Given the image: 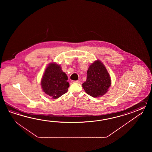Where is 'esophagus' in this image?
<instances>
[{"mask_svg": "<svg viewBox=\"0 0 152 152\" xmlns=\"http://www.w3.org/2000/svg\"><path fill=\"white\" fill-rule=\"evenodd\" d=\"M73 83H77V84H80V81L79 80L75 81Z\"/></svg>", "mask_w": 152, "mask_h": 152, "instance_id": "obj_1", "label": "esophagus"}]
</instances>
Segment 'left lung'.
Returning a JSON list of instances; mask_svg holds the SVG:
<instances>
[{"instance_id":"obj_1","label":"left lung","mask_w":152,"mask_h":152,"mask_svg":"<svg viewBox=\"0 0 152 152\" xmlns=\"http://www.w3.org/2000/svg\"><path fill=\"white\" fill-rule=\"evenodd\" d=\"M87 73V79L82 84L85 92L93 97H100L107 93L111 85V79L107 69L99 60L90 65Z\"/></svg>"}]
</instances>
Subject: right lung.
<instances>
[{
	"label": "right lung",
	"mask_w": 152,
	"mask_h": 152,
	"mask_svg": "<svg viewBox=\"0 0 152 152\" xmlns=\"http://www.w3.org/2000/svg\"><path fill=\"white\" fill-rule=\"evenodd\" d=\"M68 77L60 65L51 63L45 69L41 80L42 89L52 99H56L66 94L69 84Z\"/></svg>",
	"instance_id": "1"
}]
</instances>
